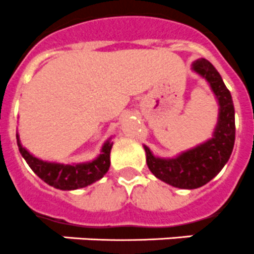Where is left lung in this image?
<instances>
[{
  "instance_id": "8db88e82",
  "label": "left lung",
  "mask_w": 254,
  "mask_h": 254,
  "mask_svg": "<svg viewBox=\"0 0 254 254\" xmlns=\"http://www.w3.org/2000/svg\"><path fill=\"white\" fill-rule=\"evenodd\" d=\"M193 70L208 81L219 101V121L213 131V138L169 160L154 157L148 147L144 145L147 165L151 173L162 182L182 189L199 188L212 180L230 158L235 142L233 100L221 75L206 59L195 61Z\"/></svg>"
}]
</instances>
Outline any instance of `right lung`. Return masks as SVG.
<instances>
[{
  "mask_svg": "<svg viewBox=\"0 0 254 254\" xmlns=\"http://www.w3.org/2000/svg\"><path fill=\"white\" fill-rule=\"evenodd\" d=\"M17 147L24 160L28 162L30 169L41 178L43 182L51 187L61 190H72V189L84 188L87 185L103 178L110 167V152L112 142L107 140L102 147V153L92 162L79 165H63L38 160L20 144L19 135H16Z\"/></svg>",
  "mask_w": 254,
  "mask_h": 254,
  "instance_id": "right-lung-1",
  "label": "right lung"
}]
</instances>
